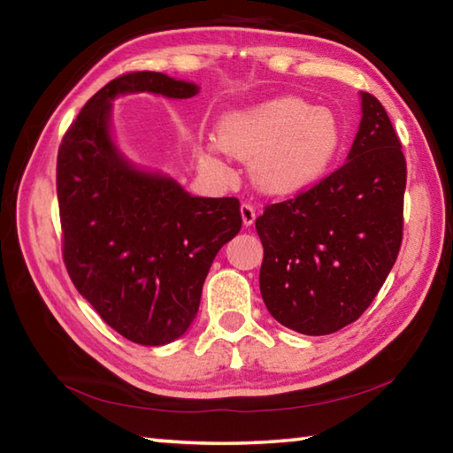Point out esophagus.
<instances>
[{
	"mask_svg": "<svg viewBox=\"0 0 453 453\" xmlns=\"http://www.w3.org/2000/svg\"><path fill=\"white\" fill-rule=\"evenodd\" d=\"M256 216H257V213H256L254 205L248 203V202H243V203H242V219H243V226L250 227V226L256 221Z\"/></svg>",
	"mask_w": 453,
	"mask_h": 453,
	"instance_id": "34e87169",
	"label": "esophagus"
}]
</instances>
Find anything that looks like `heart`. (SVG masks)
Wrapping results in <instances>:
<instances>
[{"label": "heart", "instance_id": "obj_1", "mask_svg": "<svg viewBox=\"0 0 453 453\" xmlns=\"http://www.w3.org/2000/svg\"><path fill=\"white\" fill-rule=\"evenodd\" d=\"M218 142L203 148V159L218 170L224 148L251 159V180L267 194H294L324 173L342 142L340 124L326 107L302 97H275L259 105L226 113L218 126Z\"/></svg>", "mask_w": 453, "mask_h": 453}]
</instances>
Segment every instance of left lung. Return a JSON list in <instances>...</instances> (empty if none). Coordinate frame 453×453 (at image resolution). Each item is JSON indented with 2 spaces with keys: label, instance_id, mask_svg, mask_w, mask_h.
Returning a JSON list of instances; mask_svg holds the SVG:
<instances>
[{
  "label": "left lung",
  "instance_id": "1",
  "mask_svg": "<svg viewBox=\"0 0 453 453\" xmlns=\"http://www.w3.org/2000/svg\"><path fill=\"white\" fill-rule=\"evenodd\" d=\"M362 113L348 162L310 189L267 203L256 219L265 308L305 335L354 324L400 254L408 178L402 142L367 91Z\"/></svg>",
  "mask_w": 453,
  "mask_h": 453
}]
</instances>
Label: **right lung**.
<instances>
[{"label": "right lung", "mask_w": 453, "mask_h": 453, "mask_svg": "<svg viewBox=\"0 0 453 453\" xmlns=\"http://www.w3.org/2000/svg\"><path fill=\"white\" fill-rule=\"evenodd\" d=\"M127 91L186 99L197 86L129 72L81 107L58 151L61 254L107 326L129 342L164 346L186 334L213 257L242 229L240 199L194 197L129 165L110 137V99Z\"/></svg>", "instance_id": "obj_1"}]
</instances>
